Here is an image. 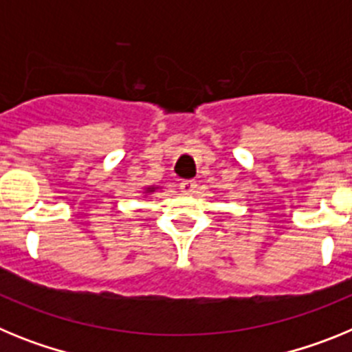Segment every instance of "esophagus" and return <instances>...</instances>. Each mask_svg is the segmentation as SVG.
Instances as JSON below:
<instances>
[{
    "instance_id": "34e87169",
    "label": "esophagus",
    "mask_w": 352,
    "mask_h": 352,
    "mask_svg": "<svg viewBox=\"0 0 352 352\" xmlns=\"http://www.w3.org/2000/svg\"><path fill=\"white\" fill-rule=\"evenodd\" d=\"M195 188H197V183L194 179H185V182L179 183V190L185 192V194H192V192H195Z\"/></svg>"
}]
</instances>
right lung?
I'll list each match as a JSON object with an SVG mask.
<instances>
[{
    "instance_id": "obj_1",
    "label": "right lung",
    "mask_w": 352,
    "mask_h": 352,
    "mask_svg": "<svg viewBox=\"0 0 352 352\" xmlns=\"http://www.w3.org/2000/svg\"><path fill=\"white\" fill-rule=\"evenodd\" d=\"M146 192H155V186H148V188H146Z\"/></svg>"
}]
</instances>
